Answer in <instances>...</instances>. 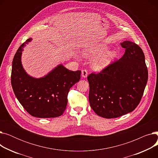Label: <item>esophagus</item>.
<instances>
[{
	"label": "esophagus",
	"instance_id": "34e87169",
	"mask_svg": "<svg viewBox=\"0 0 158 158\" xmlns=\"http://www.w3.org/2000/svg\"><path fill=\"white\" fill-rule=\"evenodd\" d=\"M81 75L82 77L83 78H86L88 76V72L86 70H82L81 72Z\"/></svg>",
	"mask_w": 158,
	"mask_h": 158
}]
</instances>
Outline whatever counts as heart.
Returning a JSON list of instances; mask_svg holds the SVG:
<instances>
[{
  "label": "heart",
  "mask_w": 158,
  "mask_h": 158,
  "mask_svg": "<svg viewBox=\"0 0 158 158\" xmlns=\"http://www.w3.org/2000/svg\"><path fill=\"white\" fill-rule=\"evenodd\" d=\"M104 45H98L88 48L84 51V55L89 57L95 56L92 61V68L101 71L110 66L117 57L118 52L116 50H109Z\"/></svg>",
  "instance_id": "b5f03b06"
}]
</instances>
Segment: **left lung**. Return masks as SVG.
I'll return each instance as SVG.
<instances>
[{
    "instance_id": "1",
    "label": "left lung",
    "mask_w": 158,
    "mask_h": 158,
    "mask_svg": "<svg viewBox=\"0 0 158 158\" xmlns=\"http://www.w3.org/2000/svg\"><path fill=\"white\" fill-rule=\"evenodd\" d=\"M126 52L98 74L88 76L89 102L95 113L105 118L132 112L143 96L148 80L143 52L129 41L120 44Z\"/></svg>"
}]
</instances>
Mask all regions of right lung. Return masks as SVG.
I'll use <instances>...</instances> for the list:
<instances>
[{
    "label": "right lung",
    "mask_w": 158,
    "mask_h": 158,
    "mask_svg": "<svg viewBox=\"0 0 158 158\" xmlns=\"http://www.w3.org/2000/svg\"><path fill=\"white\" fill-rule=\"evenodd\" d=\"M32 40L27 39L14 56L11 70L13 92L23 108L32 117H60L67 105L69 90L79 81L81 72L69 70L60 64L41 77L29 76L23 67L22 55L23 48Z\"/></svg>",
    "instance_id": "obj_1"
}]
</instances>
